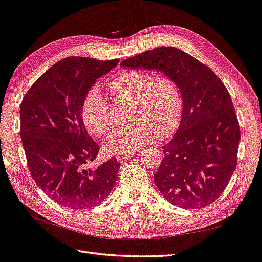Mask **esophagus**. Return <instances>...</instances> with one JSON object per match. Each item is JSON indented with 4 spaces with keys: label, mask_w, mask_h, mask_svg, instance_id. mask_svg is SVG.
I'll return each instance as SVG.
<instances>
[{
    "label": "esophagus",
    "mask_w": 262,
    "mask_h": 262,
    "mask_svg": "<svg viewBox=\"0 0 262 262\" xmlns=\"http://www.w3.org/2000/svg\"><path fill=\"white\" fill-rule=\"evenodd\" d=\"M134 155V151H127V153H120L117 155V161L118 162H124L126 160L130 159Z\"/></svg>",
    "instance_id": "obj_1"
}]
</instances>
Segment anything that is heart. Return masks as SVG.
<instances>
[{"label": "heart", "instance_id": "heart-1", "mask_svg": "<svg viewBox=\"0 0 262 262\" xmlns=\"http://www.w3.org/2000/svg\"><path fill=\"white\" fill-rule=\"evenodd\" d=\"M117 100L129 101L128 125L114 130L103 143L107 153L137 149L159 138L168 137L178 128L183 113V97L173 78L147 71L127 69L120 71L107 83ZM81 116L87 129L103 136L114 126L111 106L97 87H91L82 101Z\"/></svg>", "mask_w": 262, "mask_h": 262}]
</instances>
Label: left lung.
<instances>
[{
    "label": "left lung",
    "mask_w": 262,
    "mask_h": 262,
    "mask_svg": "<svg viewBox=\"0 0 262 262\" xmlns=\"http://www.w3.org/2000/svg\"><path fill=\"white\" fill-rule=\"evenodd\" d=\"M162 71L178 82L183 113L154 182L168 202L184 209L210 205L236 167L240 126L231 96L211 68L174 47H161L120 62Z\"/></svg>",
    "instance_id": "obj_1"
}]
</instances>
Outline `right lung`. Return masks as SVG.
<instances>
[{
    "mask_svg": "<svg viewBox=\"0 0 262 262\" xmlns=\"http://www.w3.org/2000/svg\"><path fill=\"white\" fill-rule=\"evenodd\" d=\"M117 63V59H62L23 97L20 135L30 173L48 196L68 209L93 208L117 181L120 164L115 157L89 167L99 146L88 135L81 116L84 95Z\"/></svg>",
    "mask_w": 262,
    "mask_h": 262,
    "instance_id": "1",
    "label": "right lung"
}]
</instances>
